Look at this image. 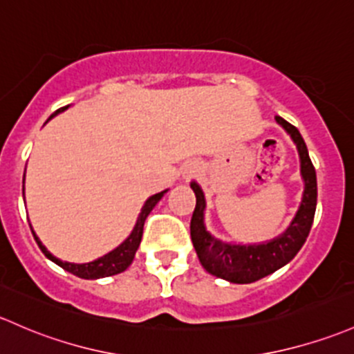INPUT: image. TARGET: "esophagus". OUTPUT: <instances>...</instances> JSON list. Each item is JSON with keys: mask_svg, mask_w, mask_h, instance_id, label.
Wrapping results in <instances>:
<instances>
[{"mask_svg": "<svg viewBox=\"0 0 354 354\" xmlns=\"http://www.w3.org/2000/svg\"><path fill=\"white\" fill-rule=\"evenodd\" d=\"M200 171V165H196V162H189V165L185 166L183 169V178L185 180H189V178L195 176L196 173Z\"/></svg>", "mask_w": 354, "mask_h": 354, "instance_id": "34e87169", "label": "esophagus"}]
</instances>
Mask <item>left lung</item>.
Here are the masks:
<instances>
[{
  "instance_id": "1",
  "label": "left lung",
  "mask_w": 354,
  "mask_h": 354,
  "mask_svg": "<svg viewBox=\"0 0 354 354\" xmlns=\"http://www.w3.org/2000/svg\"><path fill=\"white\" fill-rule=\"evenodd\" d=\"M274 120L285 129L297 146L300 158V174L304 180L302 202L283 234L261 244H232L217 239L205 227L207 202L203 189L196 181L189 183L196 196V205L189 224L193 248L208 273L230 283H252L292 261L307 241L314 222L315 205H317V178L308 158L307 146L297 127L281 117H274Z\"/></svg>"
}]
</instances>
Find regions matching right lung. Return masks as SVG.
Here are the masks:
<instances>
[{
    "label": "right lung",
    "instance_id": "obj_1",
    "mask_svg": "<svg viewBox=\"0 0 354 354\" xmlns=\"http://www.w3.org/2000/svg\"><path fill=\"white\" fill-rule=\"evenodd\" d=\"M68 106H62V109H59L57 111H54V113L50 115L49 118H47V122L50 120V118H54L55 115L61 113V111L68 110ZM46 122V124H47ZM24 192H25V176H24ZM165 192H159L156 193V195L149 196L146 200V203H144L142 210H140L139 217H137V222L136 225H133L132 232L129 234L127 239L124 241L120 245H117L115 249H111L110 252H106L105 256H102V258L95 259V261H89V263H81V265H77V263H68V261H61L59 258H55L54 254H50L49 251H47V248L40 243V239L37 237V234L33 232V237H35L37 244H39L40 251L44 252V254L47 256V258L50 259V261H54L55 265L61 266L62 270L69 271V273L76 274V277L80 278H84V280H98V278H105V277H113V274H118L122 273V271H125L127 268L132 265L133 258H136V252L137 249H139V244H140V239H142V232H144V222H146L147 215L151 214L152 208L156 207V203L159 202V200L165 196ZM30 229H32V225H30Z\"/></svg>",
    "mask_w": 354,
    "mask_h": 354
}]
</instances>
